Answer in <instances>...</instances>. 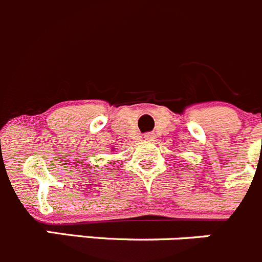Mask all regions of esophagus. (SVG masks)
Segmentation results:
<instances>
[{
    "label": "esophagus",
    "instance_id": "1",
    "mask_svg": "<svg viewBox=\"0 0 262 262\" xmlns=\"http://www.w3.org/2000/svg\"><path fill=\"white\" fill-rule=\"evenodd\" d=\"M155 138H156L155 133H146V134H144V139H146V141H148V142L155 141Z\"/></svg>",
    "mask_w": 262,
    "mask_h": 262
}]
</instances>
